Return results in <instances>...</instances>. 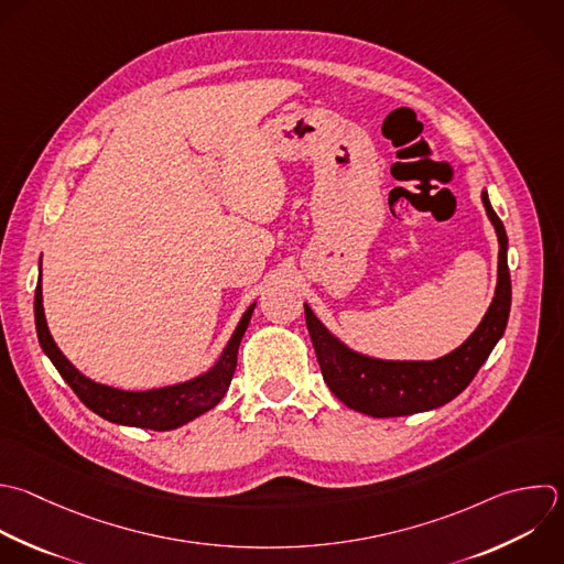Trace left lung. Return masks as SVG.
I'll list each match as a JSON object with an SVG mask.
<instances>
[{
    "label": "left lung",
    "instance_id": "obj_1",
    "mask_svg": "<svg viewBox=\"0 0 564 564\" xmlns=\"http://www.w3.org/2000/svg\"><path fill=\"white\" fill-rule=\"evenodd\" d=\"M485 212L498 236V282L494 300L476 330L452 352L432 361L375 359L339 341L304 304L308 335L330 392L348 408L368 416H405L434 410L460 394L502 337L511 280L507 269V234L491 209L487 192L480 194Z\"/></svg>",
    "mask_w": 564,
    "mask_h": 564
}]
</instances>
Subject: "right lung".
<instances>
[{
    "label": "right lung",
    "mask_w": 564,
    "mask_h": 564,
    "mask_svg": "<svg viewBox=\"0 0 564 564\" xmlns=\"http://www.w3.org/2000/svg\"><path fill=\"white\" fill-rule=\"evenodd\" d=\"M253 308H256V304H251L245 311V315L238 322L223 355L207 372H203L189 381L165 386V388L121 390V388H112V386L97 383V381L88 379L66 359V355L55 344V339L48 330V324H46L44 297H42V273H40L37 291H35V326H37L40 344H42L44 352L48 355V359L53 361V366L66 379V383L75 390V394L93 412H97L99 416H104L112 423H121V425H130V427H148V430H159V432L181 427L220 403V399L227 394L231 377L236 372L238 348H240L242 335L251 322Z\"/></svg>",
    "instance_id": "add662e5"
}]
</instances>
